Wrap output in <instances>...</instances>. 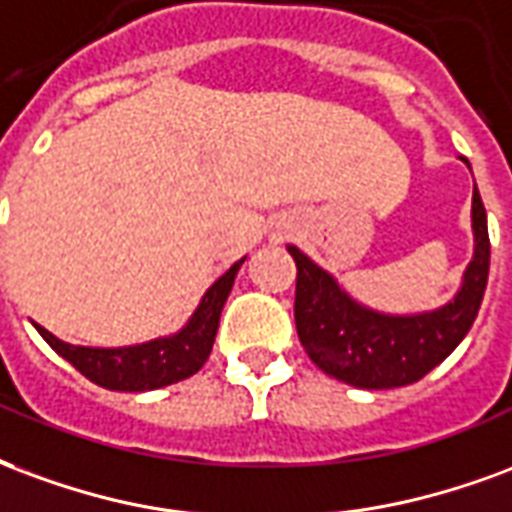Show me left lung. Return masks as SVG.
Masks as SVG:
<instances>
[{
  "mask_svg": "<svg viewBox=\"0 0 512 512\" xmlns=\"http://www.w3.org/2000/svg\"><path fill=\"white\" fill-rule=\"evenodd\" d=\"M472 231L475 256L458 294L442 308L414 316H390L354 302L330 272L289 245L297 264L294 322L308 357L324 374L363 390L404 387L434 371L464 341L486 294L491 242L477 188L472 193Z\"/></svg>",
  "mask_w": 512,
  "mask_h": 512,
  "instance_id": "obj_1",
  "label": "left lung"
}]
</instances>
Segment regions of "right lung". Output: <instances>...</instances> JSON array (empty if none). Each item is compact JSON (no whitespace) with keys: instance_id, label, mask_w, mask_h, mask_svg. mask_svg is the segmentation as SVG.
Returning a JSON list of instances; mask_svg holds the SVG:
<instances>
[{"instance_id":"right-lung-1","label":"right lung","mask_w":512,"mask_h":512,"mask_svg":"<svg viewBox=\"0 0 512 512\" xmlns=\"http://www.w3.org/2000/svg\"><path fill=\"white\" fill-rule=\"evenodd\" d=\"M242 261L245 259L234 261L229 270L212 283L188 324L169 338H155V341L119 346V349H92V346H73V343L59 341L57 335H51L40 324H37V333L43 335L48 346L62 354L76 371L87 376L89 382L100 384L106 390L144 393V390H158L166 384L182 382L196 374L210 357L220 311L226 305Z\"/></svg>"}]
</instances>
